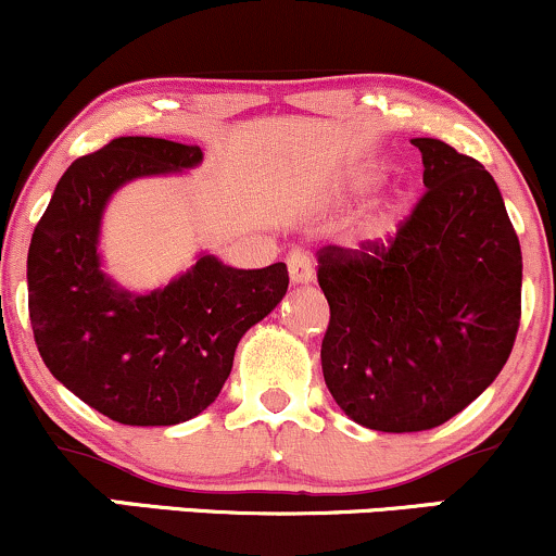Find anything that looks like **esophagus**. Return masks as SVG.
I'll list each match as a JSON object with an SVG mask.
<instances>
[{
  "instance_id": "1",
  "label": "esophagus",
  "mask_w": 556,
  "mask_h": 556,
  "mask_svg": "<svg viewBox=\"0 0 556 556\" xmlns=\"http://www.w3.org/2000/svg\"><path fill=\"white\" fill-rule=\"evenodd\" d=\"M287 269H290L292 285H308L314 282V258H311L308 251L298 248L287 256Z\"/></svg>"
}]
</instances>
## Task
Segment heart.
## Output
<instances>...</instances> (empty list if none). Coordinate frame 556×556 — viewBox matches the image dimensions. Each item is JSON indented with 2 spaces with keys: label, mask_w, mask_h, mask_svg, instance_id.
<instances>
[{
  "label": "heart",
  "mask_w": 556,
  "mask_h": 556,
  "mask_svg": "<svg viewBox=\"0 0 556 556\" xmlns=\"http://www.w3.org/2000/svg\"><path fill=\"white\" fill-rule=\"evenodd\" d=\"M376 182H379V172H376V169L363 172L361 180H358L361 188H371V185H376ZM392 219H394V208H389V212L379 214V216H371V219L363 225V235H366L368 240L384 238V235L389 232V227H392Z\"/></svg>",
  "instance_id": "1"
}]
</instances>
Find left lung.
<instances>
[{
	"instance_id": "8db88e82",
	"label": "left lung",
	"mask_w": 556,
	"mask_h": 556,
	"mask_svg": "<svg viewBox=\"0 0 556 556\" xmlns=\"http://www.w3.org/2000/svg\"><path fill=\"white\" fill-rule=\"evenodd\" d=\"M410 143L426 193L397 232L318 251L324 381L344 416L387 433L457 416L500 376L520 327V242L494 177L444 140Z\"/></svg>"
}]
</instances>
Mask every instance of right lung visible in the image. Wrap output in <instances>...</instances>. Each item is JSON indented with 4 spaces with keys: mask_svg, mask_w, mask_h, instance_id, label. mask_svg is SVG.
<instances>
[{
    "mask_svg": "<svg viewBox=\"0 0 556 556\" xmlns=\"http://www.w3.org/2000/svg\"><path fill=\"white\" fill-rule=\"evenodd\" d=\"M198 146L114 138L70 164L28 248V314L43 363L93 410L125 426H175L219 397L235 348L285 298V264L232 269L216 256L132 295L101 271L106 201L136 177L201 164Z\"/></svg>",
    "mask_w": 556,
    "mask_h": 556,
    "instance_id": "1",
    "label": "right lung"
}]
</instances>
